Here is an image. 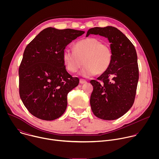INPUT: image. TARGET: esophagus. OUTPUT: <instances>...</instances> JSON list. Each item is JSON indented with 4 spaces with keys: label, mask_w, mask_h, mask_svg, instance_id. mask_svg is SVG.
Wrapping results in <instances>:
<instances>
[{
    "label": "esophagus",
    "mask_w": 159,
    "mask_h": 159,
    "mask_svg": "<svg viewBox=\"0 0 159 159\" xmlns=\"http://www.w3.org/2000/svg\"><path fill=\"white\" fill-rule=\"evenodd\" d=\"M80 84L86 83V80H85V79H80Z\"/></svg>",
    "instance_id": "obj_1"
}]
</instances>
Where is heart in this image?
Returning a JSON list of instances; mask_svg holds the SVG:
<instances>
[{"label": "heart", "mask_w": 159, "mask_h": 159, "mask_svg": "<svg viewBox=\"0 0 159 159\" xmlns=\"http://www.w3.org/2000/svg\"><path fill=\"white\" fill-rule=\"evenodd\" d=\"M112 58L111 47L94 38H87L76 42L74 50L66 49L63 53L67 70L77 72L84 65L80 74L85 77L101 75L109 68Z\"/></svg>", "instance_id": "heart-1"}]
</instances>
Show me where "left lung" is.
<instances>
[{"mask_svg": "<svg viewBox=\"0 0 159 159\" xmlns=\"http://www.w3.org/2000/svg\"><path fill=\"white\" fill-rule=\"evenodd\" d=\"M107 38L112 58L107 70L97 80H91L93 91L90 104L94 115L102 120H114L133 106L139 79L137 55L134 45L115 27H96L88 30L89 34Z\"/></svg>", "mask_w": 159, "mask_h": 159, "instance_id": "8db88e82", "label": "left lung"}]
</instances>
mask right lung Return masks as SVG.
Masks as SVG:
<instances>
[{
  "instance_id": "right-lung-1",
  "label": "right lung",
  "mask_w": 159,
  "mask_h": 159,
  "mask_svg": "<svg viewBox=\"0 0 159 159\" xmlns=\"http://www.w3.org/2000/svg\"><path fill=\"white\" fill-rule=\"evenodd\" d=\"M85 32L47 28L28 45L19 68V90L25 107L46 121L60 118L67 106V94L79 83L68 73L63 59L65 47Z\"/></svg>"
}]
</instances>
